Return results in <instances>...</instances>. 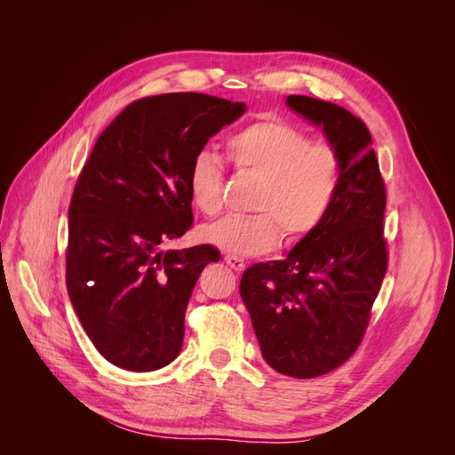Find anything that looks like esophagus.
<instances>
[{
    "instance_id": "esophagus-1",
    "label": "esophagus",
    "mask_w": 455,
    "mask_h": 455,
    "mask_svg": "<svg viewBox=\"0 0 455 455\" xmlns=\"http://www.w3.org/2000/svg\"><path fill=\"white\" fill-rule=\"evenodd\" d=\"M224 259H226V264H228L233 271H243L244 266H246L244 259H241L239 256H233V254H226Z\"/></svg>"
}]
</instances>
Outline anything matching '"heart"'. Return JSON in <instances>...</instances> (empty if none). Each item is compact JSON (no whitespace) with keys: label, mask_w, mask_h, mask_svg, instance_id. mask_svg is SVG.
Instances as JSON below:
<instances>
[{"label":"heart","mask_w":455,"mask_h":455,"mask_svg":"<svg viewBox=\"0 0 455 455\" xmlns=\"http://www.w3.org/2000/svg\"><path fill=\"white\" fill-rule=\"evenodd\" d=\"M237 171L259 180L251 216H226L201 229V239L233 256H256L277 244L281 231L288 241L309 235L332 206L341 161L328 144L281 119L251 123L226 144ZM189 196L204 216L222 209L224 171L211 151H199L188 171Z\"/></svg>","instance_id":"1"}]
</instances>
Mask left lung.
Returning <instances> with one entry per match:
<instances>
[{"instance_id": "left-lung-1", "label": "left lung", "mask_w": 455, "mask_h": 455, "mask_svg": "<svg viewBox=\"0 0 455 455\" xmlns=\"http://www.w3.org/2000/svg\"><path fill=\"white\" fill-rule=\"evenodd\" d=\"M288 108L323 129L341 161L323 224L283 259L243 273L239 292L266 363L291 378H316L359 347L387 271L385 186L371 136L346 108L291 94Z\"/></svg>"}]
</instances>
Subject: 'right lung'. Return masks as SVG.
<instances>
[{"label":"right lung","instance_id":"1","mask_svg":"<svg viewBox=\"0 0 455 455\" xmlns=\"http://www.w3.org/2000/svg\"><path fill=\"white\" fill-rule=\"evenodd\" d=\"M244 102L169 92L129 104L99 136L68 211L66 286L89 339L131 371L171 364L211 244L163 251L194 224L188 171Z\"/></svg>","mask_w":455,"mask_h":455}]
</instances>
